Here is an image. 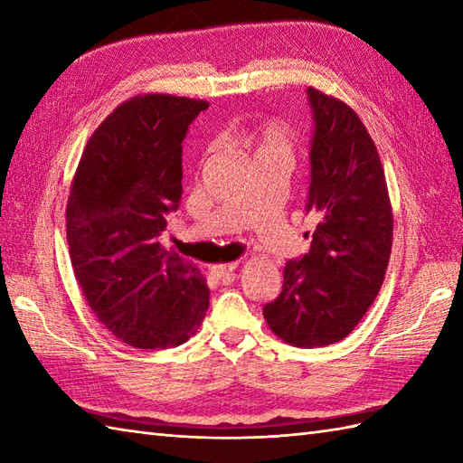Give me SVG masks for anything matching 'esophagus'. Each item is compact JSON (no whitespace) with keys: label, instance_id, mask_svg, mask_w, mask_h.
Listing matches in <instances>:
<instances>
[{"label":"esophagus","instance_id":"34e87169","mask_svg":"<svg viewBox=\"0 0 463 463\" xmlns=\"http://www.w3.org/2000/svg\"><path fill=\"white\" fill-rule=\"evenodd\" d=\"M237 270V262H226V264H214L211 267V274L216 279H231L232 272Z\"/></svg>","mask_w":463,"mask_h":463}]
</instances>
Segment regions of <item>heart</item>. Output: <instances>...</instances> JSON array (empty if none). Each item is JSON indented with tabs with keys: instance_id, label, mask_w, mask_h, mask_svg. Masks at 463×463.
<instances>
[{
	"instance_id": "obj_1",
	"label": "heart",
	"mask_w": 463,
	"mask_h": 463,
	"mask_svg": "<svg viewBox=\"0 0 463 463\" xmlns=\"http://www.w3.org/2000/svg\"><path fill=\"white\" fill-rule=\"evenodd\" d=\"M232 141L237 145L250 149L254 159L270 156V159H280L292 165L294 155H297V137L277 121H262V123H242L232 131Z\"/></svg>"
}]
</instances>
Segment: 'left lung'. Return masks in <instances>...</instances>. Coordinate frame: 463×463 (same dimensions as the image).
Segmentation results:
<instances>
[{"label":"left lung","mask_w":463,"mask_h":463,"mask_svg":"<svg viewBox=\"0 0 463 463\" xmlns=\"http://www.w3.org/2000/svg\"><path fill=\"white\" fill-rule=\"evenodd\" d=\"M308 103L307 211L318 222L310 250L287 262L282 292L262 308L269 328L297 348L328 346L358 326L386 277L394 234L380 155L360 117L314 87Z\"/></svg>","instance_id":"1"}]
</instances>
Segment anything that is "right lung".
Segmentation results:
<instances>
[{"label":"right lung","mask_w":463,"mask_h":463,"mask_svg":"<svg viewBox=\"0 0 463 463\" xmlns=\"http://www.w3.org/2000/svg\"><path fill=\"white\" fill-rule=\"evenodd\" d=\"M209 103L165 93L121 103L87 141L69 191V257L83 297L121 342L189 340L209 308L193 262L159 242L183 194V139Z\"/></svg>","instance_id":"right-lung-1"}]
</instances>
